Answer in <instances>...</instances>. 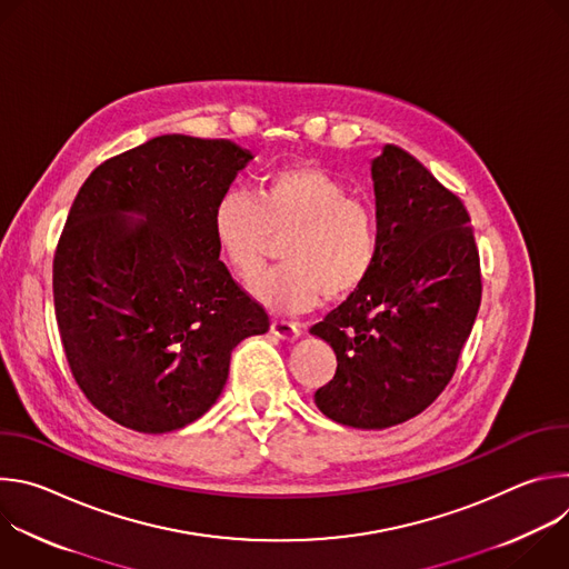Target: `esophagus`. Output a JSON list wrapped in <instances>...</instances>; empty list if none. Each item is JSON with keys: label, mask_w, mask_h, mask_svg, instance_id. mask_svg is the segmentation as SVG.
Returning a JSON list of instances; mask_svg holds the SVG:
<instances>
[{"label": "esophagus", "mask_w": 569, "mask_h": 569, "mask_svg": "<svg viewBox=\"0 0 569 569\" xmlns=\"http://www.w3.org/2000/svg\"><path fill=\"white\" fill-rule=\"evenodd\" d=\"M272 336H277L283 342H295L299 338V327L295 321H286V319H274L270 327Z\"/></svg>", "instance_id": "34e87169"}]
</instances>
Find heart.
Listing matches in <instances>:
<instances>
[{"label":"heart","mask_w":569,"mask_h":569,"mask_svg":"<svg viewBox=\"0 0 569 569\" xmlns=\"http://www.w3.org/2000/svg\"><path fill=\"white\" fill-rule=\"evenodd\" d=\"M211 236L227 268L248 279L281 238V266L250 283L274 312H303L321 295L342 299L373 270L378 231L371 209L331 171L292 164L261 176L252 189H231L211 209Z\"/></svg>","instance_id":"heart-1"}]
</instances>
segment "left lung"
<instances>
[{
  "instance_id": "8db88e82",
  "label": "left lung",
  "mask_w": 569,
  "mask_h": 569,
  "mask_svg": "<svg viewBox=\"0 0 569 569\" xmlns=\"http://www.w3.org/2000/svg\"><path fill=\"white\" fill-rule=\"evenodd\" d=\"M371 180L373 270L310 327L338 358L315 405L358 430L391 428L428 408L455 373L481 299L479 254L461 200L389 143L371 159Z\"/></svg>"
}]
</instances>
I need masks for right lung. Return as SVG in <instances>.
<instances>
[{"label":"right lung","instance_id":"add662e5","mask_svg":"<svg viewBox=\"0 0 569 569\" xmlns=\"http://www.w3.org/2000/svg\"><path fill=\"white\" fill-rule=\"evenodd\" d=\"M254 157L224 139L164 134L80 187L53 259L69 369L108 419L143 435L198 421L231 351L270 329L220 261L211 209Z\"/></svg>","mask_w":569,"mask_h":569}]
</instances>
